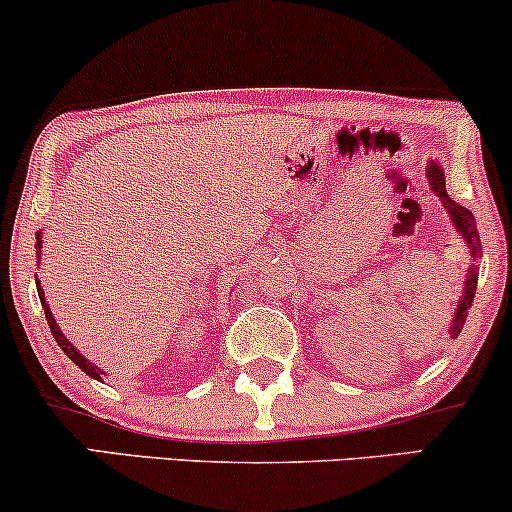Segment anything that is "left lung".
I'll list each match as a JSON object with an SVG mask.
<instances>
[{
	"mask_svg": "<svg viewBox=\"0 0 512 512\" xmlns=\"http://www.w3.org/2000/svg\"><path fill=\"white\" fill-rule=\"evenodd\" d=\"M426 180H428V187L433 190V195L443 202L445 211L450 214L452 226H455V231L464 238V243H467V248H469V255H472V264H469L467 276H464V284H462V296H460V301H457L455 315H452V320H450V339H457L464 327V320H467L469 308H472V303H474V293H477V281H479L477 260L481 257V240H479L477 221H474L472 211H469L467 207H462V204H457L455 199H450L448 192H445V170L440 168V163L428 161Z\"/></svg>",
	"mask_w": 512,
	"mask_h": 512,
	"instance_id": "left-lung-1",
	"label": "left lung"
}]
</instances>
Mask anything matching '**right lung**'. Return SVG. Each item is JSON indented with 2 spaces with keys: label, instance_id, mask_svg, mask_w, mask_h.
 I'll return each mask as SVG.
<instances>
[{
  "label": "right lung",
  "instance_id": "1",
  "mask_svg": "<svg viewBox=\"0 0 512 512\" xmlns=\"http://www.w3.org/2000/svg\"><path fill=\"white\" fill-rule=\"evenodd\" d=\"M43 248V233H35V260H38V267H40V250ZM35 286H38V296H40V303H43V310H45V320H48V325H50V332H52V337H55V342L60 344V349L64 351V354H67L69 358H72V361L76 363V366H79L81 370H84L86 375H91L93 380H101L103 383V375H105V370L103 368H98L96 363H91L88 361V358L81 354L79 349H76V346L69 342L67 337H64V332L60 330V325H57V320H55V315H52V310H50V305H48V301H45V291L40 289V281H35Z\"/></svg>",
  "mask_w": 512,
  "mask_h": 512
}]
</instances>
